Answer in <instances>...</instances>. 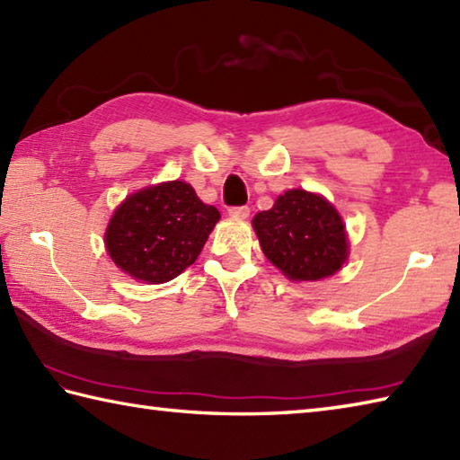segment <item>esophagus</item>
I'll return each mask as SVG.
<instances>
[{"instance_id": "1", "label": "esophagus", "mask_w": 460, "mask_h": 460, "mask_svg": "<svg viewBox=\"0 0 460 460\" xmlns=\"http://www.w3.org/2000/svg\"><path fill=\"white\" fill-rule=\"evenodd\" d=\"M228 214L232 216V218H238V220H246L250 216V208L248 206H232Z\"/></svg>"}]
</instances>
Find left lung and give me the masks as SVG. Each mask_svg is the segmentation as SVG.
<instances>
[{
    "label": "left lung",
    "mask_w": 460,
    "mask_h": 460,
    "mask_svg": "<svg viewBox=\"0 0 460 460\" xmlns=\"http://www.w3.org/2000/svg\"><path fill=\"white\" fill-rule=\"evenodd\" d=\"M252 226L264 256L290 280L332 276L349 258V238L336 208L320 194L286 190Z\"/></svg>",
    "instance_id": "8db88e82"
}]
</instances>
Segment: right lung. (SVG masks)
Instances as JSON below:
<instances>
[{"label":"right lung","mask_w":460,"mask_h":460,"mask_svg":"<svg viewBox=\"0 0 460 460\" xmlns=\"http://www.w3.org/2000/svg\"><path fill=\"white\" fill-rule=\"evenodd\" d=\"M220 220L186 181H162L129 194L106 230V250L132 279L162 284L186 270Z\"/></svg>","instance_id":"right-lung-1"}]
</instances>
